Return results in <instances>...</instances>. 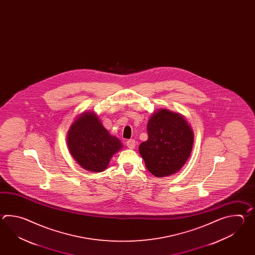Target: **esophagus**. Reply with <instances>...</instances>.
Segmentation results:
<instances>
[{
  "label": "esophagus",
  "instance_id": "1",
  "mask_svg": "<svg viewBox=\"0 0 255 255\" xmlns=\"http://www.w3.org/2000/svg\"><path fill=\"white\" fill-rule=\"evenodd\" d=\"M127 146L130 149H133L135 148V141L134 139H129V140L127 141Z\"/></svg>",
  "mask_w": 255,
  "mask_h": 255
}]
</instances>
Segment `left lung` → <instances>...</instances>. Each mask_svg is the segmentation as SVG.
<instances>
[{
  "mask_svg": "<svg viewBox=\"0 0 255 255\" xmlns=\"http://www.w3.org/2000/svg\"><path fill=\"white\" fill-rule=\"evenodd\" d=\"M147 140L142 142L139 153L147 170L156 177L179 171L190 157L193 132L181 115L160 109L148 120Z\"/></svg>",
  "mask_w": 255,
  "mask_h": 255,
  "instance_id": "obj_1",
  "label": "left lung"
}]
</instances>
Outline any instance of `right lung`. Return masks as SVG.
I'll return each instance as SVG.
<instances>
[{
	"mask_svg": "<svg viewBox=\"0 0 255 255\" xmlns=\"http://www.w3.org/2000/svg\"><path fill=\"white\" fill-rule=\"evenodd\" d=\"M67 145L82 168L93 172L105 170L112 156L122 147L121 141L110 135L98 117L90 112L80 116L71 126Z\"/></svg>",
	"mask_w": 255,
	"mask_h": 255,
	"instance_id": "1",
	"label": "right lung"
}]
</instances>
